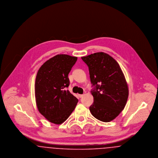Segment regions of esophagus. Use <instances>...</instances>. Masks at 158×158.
Segmentation results:
<instances>
[{
    "label": "esophagus",
    "mask_w": 158,
    "mask_h": 158,
    "mask_svg": "<svg viewBox=\"0 0 158 158\" xmlns=\"http://www.w3.org/2000/svg\"><path fill=\"white\" fill-rule=\"evenodd\" d=\"M83 96V95H82V94H79V95H78V97H79V98H82Z\"/></svg>",
    "instance_id": "obj_1"
}]
</instances>
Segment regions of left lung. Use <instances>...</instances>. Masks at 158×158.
<instances>
[{
    "instance_id": "8db88e82",
    "label": "left lung",
    "mask_w": 158,
    "mask_h": 158,
    "mask_svg": "<svg viewBox=\"0 0 158 158\" xmlns=\"http://www.w3.org/2000/svg\"><path fill=\"white\" fill-rule=\"evenodd\" d=\"M89 68L90 91L94 103L89 110L99 120L110 122L124 110L127 101L128 88L124 75L117 61L103 52L81 57Z\"/></svg>"
}]
</instances>
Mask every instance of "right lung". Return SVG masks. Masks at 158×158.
Listing matches in <instances>:
<instances>
[{
	"label": "right lung",
	"mask_w": 158,
	"mask_h": 158,
	"mask_svg": "<svg viewBox=\"0 0 158 158\" xmlns=\"http://www.w3.org/2000/svg\"><path fill=\"white\" fill-rule=\"evenodd\" d=\"M77 57L67 54L54 56L40 67L35 83L38 110L50 122L60 124L75 110L78 99L66 88L68 75Z\"/></svg>",
	"instance_id": "add662e5"
}]
</instances>
